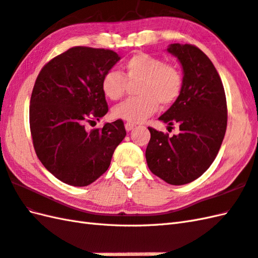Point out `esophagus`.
<instances>
[{"label":"esophagus","instance_id":"1","mask_svg":"<svg viewBox=\"0 0 258 258\" xmlns=\"http://www.w3.org/2000/svg\"><path fill=\"white\" fill-rule=\"evenodd\" d=\"M135 123H131V122H125L124 123V128H125V130L127 131H130V130H133L134 128H135Z\"/></svg>","mask_w":258,"mask_h":258}]
</instances>
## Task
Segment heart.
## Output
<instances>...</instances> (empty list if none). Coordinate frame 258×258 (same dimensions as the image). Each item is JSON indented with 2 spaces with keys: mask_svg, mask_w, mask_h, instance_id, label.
<instances>
[{
  "mask_svg": "<svg viewBox=\"0 0 258 258\" xmlns=\"http://www.w3.org/2000/svg\"><path fill=\"white\" fill-rule=\"evenodd\" d=\"M128 83H139V96L122 101L113 108L116 118L131 123L142 122L158 110L159 104L168 107L179 98L183 88V75L174 64L147 53H137L124 61L122 74L107 72L101 81V89L107 98L118 100L124 95Z\"/></svg>",
  "mask_w": 258,
  "mask_h": 258,
  "instance_id": "heart-1",
  "label": "heart"
}]
</instances>
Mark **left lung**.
<instances>
[{
    "label": "left lung",
    "instance_id": "left-lung-1",
    "mask_svg": "<svg viewBox=\"0 0 258 258\" xmlns=\"http://www.w3.org/2000/svg\"><path fill=\"white\" fill-rule=\"evenodd\" d=\"M168 51L183 67V88L159 120L177 124L180 133L169 137L149 127L146 159L153 174L169 184L182 185L201 176L216 158L226 131L227 105L219 73L201 49L172 44Z\"/></svg>",
    "mask_w": 258,
    "mask_h": 258
}]
</instances>
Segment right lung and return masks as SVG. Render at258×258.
<instances>
[{
  "instance_id": "obj_1",
  "label": "right lung",
  "mask_w": 258,
  "mask_h": 258,
  "mask_svg": "<svg viewBox=\"0 0 258 258\" xmlns=\"http://www.w3.org/2000/svg\"><path fill=\"white\" fill-rule=\"evenodd\" d=\"M120 57L105 48L75 46L50 59L32 91L30 129L39 161L61 182L86 186L109 168L125 137L118 119L89 133L85 125L108 112L101 81Z\"/></svg>"
}]
</instances>
